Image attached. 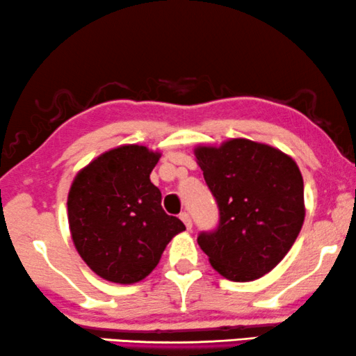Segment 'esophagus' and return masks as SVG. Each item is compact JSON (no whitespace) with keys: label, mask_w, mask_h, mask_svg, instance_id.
<instances>
[{"label":"esophagus","mask_w":356,"mask_h":356,"mask_svg":"<svg viewBox=\"0 0 356 356\" xmlns=\"http://www.w3.org/2000/svg\"><path fill=\"white\" fill-rule=\"evenodd\" d=\"M180 220L184 222L185 227H187L188 230L192 229V217H190L188 212H182V214H180Z\"/></svg>","instance_id":"esophagus-1"}]
</instances>
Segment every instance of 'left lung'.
Wrapping results in <instances>:
<instances>
[{
  "instance_id": "8db88e82",
  "label": "left lung",
  "mask_w": 356,
  "mask_h": 356,
  "mask_svg": "<svg viewBox=\"0 0 356 356\" xmlns=\"http://www.w3.org/2000/svg\"><path fill=\"white\" fill-rule=\"evenodd\" d=\"M219 222L198 245L222 277L252 281L283 259L304 224V180L293 158L273 147L233 139L195 150Z\"/></svg>"
}]
</instances>
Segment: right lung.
<instances>
[{"label": "right lung", "mask_w": 356, "mask_h": 356, "mask_svg": "<svg viewBox=\"0 0 356 356\" xmlns=\"http://www.w3.org/2000/svg\"><path fill=\"white\" fill-rule=\"evenodd\" d=\"M160 155L140 145L113 148L78 172L68 193V224L83 261L99 277L131 284L160 262L184 222L161 208L150 182Z\"/></svg>", "instance_id": "add662e5"}]
</instances>
